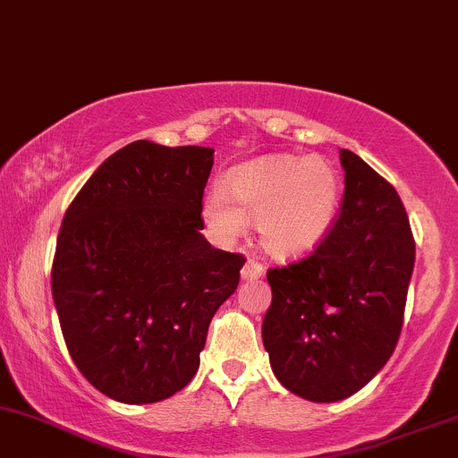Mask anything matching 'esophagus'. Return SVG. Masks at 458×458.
Listing matches in <instances>:
<instances>
[{"label":"esophagus","mask_w":458,"mask_h":458,"mask_svg":"<svg viewBox=\"0 0 458 458\" xmlns=\"http://www.w3.org/2000/svg\"><path fill=\"white\" fill-rule=\"evenodd\" d=\"M264 275V267L258 262V259H249L242 267V279H258Z\"/></svg>","instance_id":"obj_1"}]
</instances>
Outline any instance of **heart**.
<instances>
[{
  "label": "heart",
  "mask_w": 458,
  "mask_h": 458,
  "mask_svg": "<svg viewBox=\"0 0 458 458\" xmlns=\"http://www.w3.org/2000/svg\"><path fill=\"white\" fill-rule=\"evenodd\" d=\"M341 205V176L321 157H270L229 176V191L214 188L205 216L233 238L258 220L262 247L282 259L301 258L327 235Z\"/></svg>",
  "instance_id": "b5f03b06"
}]
</instances>
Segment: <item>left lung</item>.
<instances>
[{"label": "left lung", "instance_id": "8db88e82", "mask_svg": "<svg viewBox=\"0 0 458 458\" xmlns=\"http://www.w3.org/2000/svg\"><path fill=\"white\" fill-rule=\"evenodd\" d=\"M345 191L327 235L306 258L268 268L262 341L275 376L310 402L360 391L397 345L415 238L395 188L341 150Z\"/></svg>", "mask_w": 458, "mask_h": 458}]
</instances>
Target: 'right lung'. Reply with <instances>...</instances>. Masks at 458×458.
Wrapping results in <instances>:
<instances>
[{
    "instance_id": "obj_1",
    "label": "right lung",
    "mask_w": 458,
    "mask_h": 458,
    "mask_svg": "<svg viewBox=\"0 0 458 458\" xmlns=\"http://www.w3.org/2000/svg\"><path fill=\"white\" fill-rule=\"evenodd\" d=\"M214 150L140 140L113 152L65 211L52 262L63 338L106 397L152 404L200 365L244 255L200 235Z\"/></svg>"
}]
</instances>
